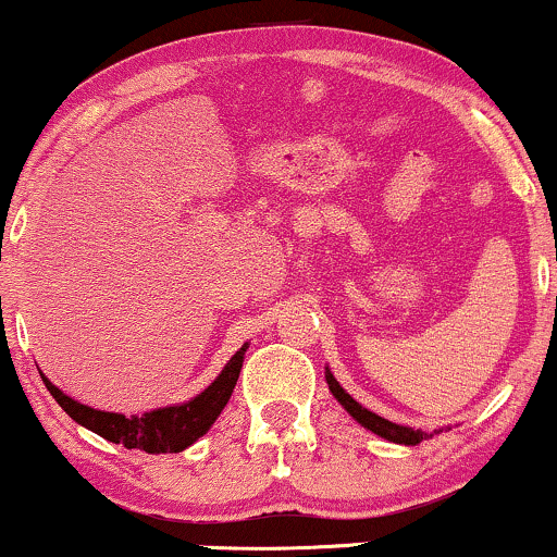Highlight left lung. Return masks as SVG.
Returning a JSON list of instances; mask_svg holds the SVG:
<instances>
[{
	"label": "left lung",
	"mask_w": 557,
	"mask_h": 557,
	"mask_svg": "<svg viewBox=\"0 0 557 557\" xmlns=\"http://www.w3.org/2000/svg\"><path fill=\"white\" fill-rule=\"evenodd\" d=\"M326 383H329V391L334 393V398L339 400V404H342L344 408H347V411L351 413V417H355L357 421H360L362 426H368L370 432H375L377 436H385V440L396 442V445H411V447H413V445H419V442H424V440H429V436H432V434H426V432H419V429L393 424V421H388V419L377 417V413L368 411V408L357 404V400L351 398L349 393L344 391L339 383H336V377L331 375L329 370H326Z\"/></svg>",
	"instance_id": "8db88e82"
}]
</instances>
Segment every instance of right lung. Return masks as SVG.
Wrapping results in <instances>:
<instances>
[{"label":"right lung","instance_id":"obj_1","mask_svg":"<svg viewBox=\"0 0 557 557\" xmlns=\"http://www.w3.org/2000/svg\"><path fill=\"white\" fill-rule=\"evenodd\" d=\"M244 351L246 344L231 357L221 375H218L200 396H195L193 400H187V404L182 406L157 408V411L144 413V417H123V413L97 411V408L76 404L74 398H69L66 393L55 388L48 377H44V383L48 393L55 398V404H59L76 424L91 429V432L104 436L108 442H115V445H123L128 449H144V453L149 455L182 453V449L200 440V436L213 426L218 413H221L223 406L228 404L238 380V372H242Z\"/></svg>","mask_w":557,"mask_h":557}]
</instances>
